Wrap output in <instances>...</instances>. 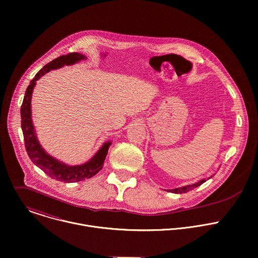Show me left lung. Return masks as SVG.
Instances as JSON below:
<instances>
[{
    "label": "left lung",
    "mask_w": 258,
    "mask_h": 258,
    "mask_svg": "<svg viewBox=\"0 0 258 258\" xmlns=\"http://www.w3.org/2000/svg\"><path fill=\"white\" fill-rule=\"evenodd\" d=\"M209 178H212V176L209 177ZM209 178H208V179H209ZM206 181H207V179H206V178H203L202 180H200V181H198V182H196V183H194V184L185 185V186L178 187V188H174V189H168L167 191L173 192V194H185V192H187V191H189V190H191V189H194V188H196V187L202 185V184H203L204 182H206Z\"/></svg>",
    "instance_id": "8db88e82"
}]
</instances>
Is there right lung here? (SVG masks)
I'll return each mask as SVG.
<instances>
[{
    "instance_id": "right-lung-1",
    "label": "right lung",
    "mask_w": 258,
    "mask_h": 258,
    "mask_svg": "<svg viewBox=\"0 0 258 258\" xmlns=\"http://www.w3.org/2000/svg\"><path fill=\"white\" fill-rule=\"evenodd\" d=\"M82 59H86V56L79 52H72L66 55H60L59 57L45 64L31 80L26 89L23 103L21 105V127L23 132L25 148L29 158L33 164L39 167L49 177L67 183L78 182L96 175L103 167V163L111 142L108 141L107 143H104L98 152L88 162L82 165L69 166L56 160L44 151L37 140L31 118V97L36 81L40 79L41 76L51 70L59 69L63 66L74 64Z\"/></svg>"
}]
</instances>
